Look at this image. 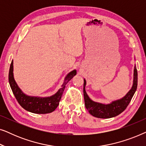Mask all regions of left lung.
Masks as SVG:
<instances>
[{"label":"left lung","instance_id":"8db88e82","mask_svg":"<svg viewBox=\"0 0 146 146\" xmlns=\"http://www.w3.org/2000/svg\"><path fill=\"white\" fill-rule=\"evenodd\" d=\"M86 81L85 79H84V98L85 106L88 110L89 113L93 116L98 117V118L113 117L120 114L122 111L125 110L136 91L137 86V72L136 66L135 64L134 65L133 84L131 89L123 98L112 101L110 104H105L97 102L91 100L86 92Z\"/></svg>","mask_w":146,"mask_h":146}]
</instances>
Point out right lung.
<instances>
[{
    "mask_svg": "<svg viewBox=\"0 0 146 146\" xmlns=\"http://www.w3.org/2000/svg\"><path fill=\"white\" fill-rule=\"evenodd\" d=\"M76 75V70L68 74L60 88L52 96L48 97L32 96L24 93L16 82L13 74V60H12L9 70V81L16 99L24 109L34 113H48L52 112L58 107L66 85Z\"/></svg>",
    "mask_w": 146,
    "mask_h": 146,
    "instance_id": "add662e5",
    "label": "right lung"
}]
</instances>
